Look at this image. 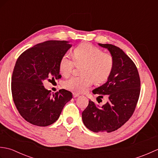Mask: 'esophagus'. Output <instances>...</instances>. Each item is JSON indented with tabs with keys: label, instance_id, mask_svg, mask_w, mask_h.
<instances>
[{
	"label": "esophagus",
	"instance_id": "34e87169",
	"mask_svg": "<svg viewBox=\"0 0 158 158\" xmlns=\"http://www.w3.org/2000/svg\"><path fill=\"white\" fill-rule=\"evenodd\" d=\"M79 96V94H77L75 92H73V96L74 97V98H76V97H78Z\"/></svg>",
	"mask_w": 158,
	"mask_h": 158
}]
</instances>
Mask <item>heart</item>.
I'll list each match as a JSON object with an SVG mask.
<instances>
[{
    "label": "heart",
    "mask_w": 158,
    "mask_h": 158,
    "mask_svg": "<svg viewBox=\"0 0 158 158\" xmlns=\"http://www.w3.org/2000/svg\"><path fill=\"white\" fill-rule=\"evenodd\" d=\"M73 58L64 53L60 59V70L67 77L70 75L75 65H81V76L73 77L64 82L67 89L77 93L86 92L93 82L101 83L109 78L114 66V58L109 53L90 43H82L73 50Z\"/></svg>",
    "instance_id": "obj_1"
}]
</instances>
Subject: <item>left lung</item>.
Returning a JSON list of instances; mask_svg holds the SVG:
<instances>
[{
    "instance_id": "1",
    "label": "left lung",
    "mask_w": 158,
    "mask_h": 158,
    "mask_svg": "<svg viewBox=\"0 0 158 158\" xmlns=\"http://www.w3.org/2000/svg\"><path fill=\"white\" fill-rule=\"evenodd\" d=\"M100 46L108 49L114 58V66L107 81L92 91L109 97L102 106L89 100L82 113L84 125L94 132H111L119 128L132 117L138 102L140 80L135 64L122 49L111 44Z\"/></svg>"
}]
</instances>
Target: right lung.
<instances>
[{
  "instance_id": "add662e5",
  "label": "right lung",
  "mask_w": 158,
  "mask_h": 158,
  "mask_svg": "<svg viewBox=\"0 0 158 158\" xmlns=\"http://www.w3.org/2000/svg\"><path fill=\"white\" fill-rule=\"evenodd\" d=\"M71 46L66 41H47L26 50L17 60L11 77L12 97L18 112L30 123L51 125L72 99L69 91L62 89L52 95L43 85L45 80L61 78L60 59Z\"/></svg>"
}]
</instances>
